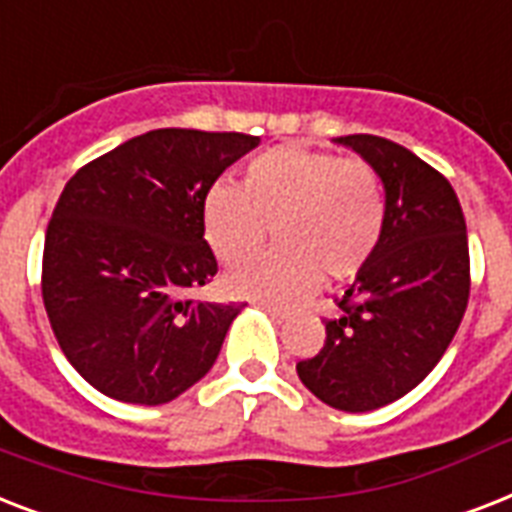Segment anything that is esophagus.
Listing matches in <instances>:
<instances>
[{
    "label": "esophagus",
    "mask_w": 512,
    "mask_h": 512,
    "mask_svg": "<svg viewBox=\"0 0 512 512\" xmlns=\"http://www.w3.org/2000/svg\"><path fill=\"white\" fill-rule=\"evenodd\" d=\"M263 311L268 313V316H273V319H276V321H284V319H287V311H284V308H279V305L263 303Z\"/></svg>",
    "instance_id": "34e87169"
}]
</instances>
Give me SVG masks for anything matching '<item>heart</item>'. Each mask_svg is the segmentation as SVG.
Returning a JSON list of instances; mask_svg holds the SVG:
<instances>
[{"instance_id":"b5f03b06","label":"heart","mask_w":512,"mask_h":512,"mask_svg":"<svg viewBox=\"0 0 512 512\" xmlns=\"http://www.w3.org/2000/svg\"><path fill=\"white\" fill-rule=\"evenodd\" d=\"M388 196L364 159L305 146L268 148L249 159L241 188L215 183L201 199V233L217 260L241 263L274 225L280 249L225 276L236 297L292 303L329 281L353 279L380 247Z\"/></svg>"}]
</instances>
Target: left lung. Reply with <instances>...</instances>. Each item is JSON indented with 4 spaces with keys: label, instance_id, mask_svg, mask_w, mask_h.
Returning a JSON list of instances; mask_svg holds the SVG:
<instances>
[{
    "label": "left lung",
    "instance_id": "obj_1",
    "mask_svg": "<svg viewBox=\"0 0 512 512\" xmlns=\"http://www.w3.org/2000/svg\"><path fill=\"white\" fill-rule=\"evenodd\" d=\"M335 143L380 172L388 223L327 321L324 348L297 374L332 409L372 412L417 388L457 335L470 295L468 228L449 180L409 148L377 135Z\"/></svg>",
    "mask_w": 512,
    "mask_h": 512
}]
</instances>
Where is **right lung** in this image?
<instances>
[{
    "mask_svg": "<svg viewBox=\"0 0 512 512\" xmlns=\"http://www.w3.org/2000/svg\"><path fill=\"white\" fill-rule=\"evenodd\" d=\"M257 143L154 130L66 183L44 236V311L71 366L103 396L159 406L212 369L241 305L188 297L217 273L201 199Z\"/></svg>",
    "mask_w": 512,
    "mask_h": 512,
    "instance_id": "right-lung-1",
    "label": "right lung"
}]
</instances>
